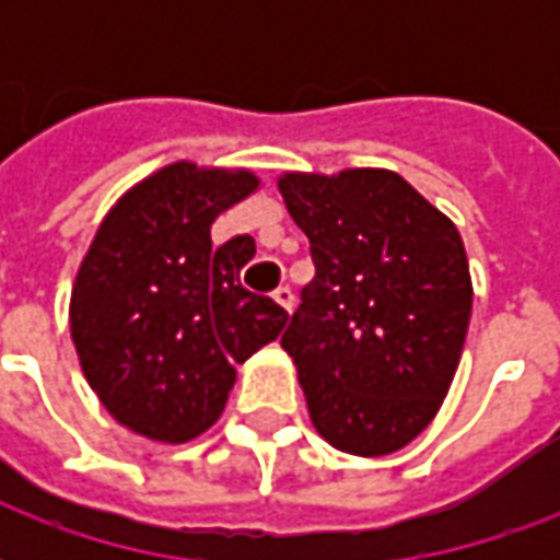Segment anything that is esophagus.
Returning <instances> with one entry per match:
<instances>
[{
	"mask_svg": "<svg viewBox=\"0 0 560 560\" xmlns=\"http://www.w3.org/2000/svg\"><path fill=\"white\" fill-rule=\"evenodd\" d=\"M272 300H276V303H279L284 312H293V291H291V288H276Z\"/></svg>",
	"mask_w": 560,
	"mask_h": 560,
	"instance_id": "esophagus-1",
	"label": "esophagus"
}]
</instances>
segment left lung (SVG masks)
Here are the masks:
<instances>
[{"label":"left lung","mask_w":560,"mask_h":560,"mask_svg":"<svg viewBox=\"0 0 560 560\" xmlns=\"http://www.w3.org/2000/svg\"><path fill=\"white\" fill-rule=\"evenodd\" d=\"M315 279L281 336L317 434L351 456H389L432 422L470 320L456 224L399 173H284Z\"/></svg>","instance_id":"8db88e82"}]
</instances>
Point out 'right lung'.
<instances>
[{
  "label": "right lung",
  "mask_w": 560,
  "mask_h": 560,
  "mask_svg": "<svg viewBox=\"0 0 560 560\" xmlns=\"http://www.w3.org/2000/svg\"><path fill=\"white\" fill-rule=\"evenodd\" d=\"M255 188L252 171L167 164L116 200L80 264L68 308L80 369L110 417L149 441L207 432L233 365L288 324L281 305L240 284L255 240L209 236Z\"/></svg>",
  "instance_id": "right-lung-1"
}]
</instances>
